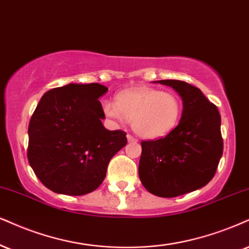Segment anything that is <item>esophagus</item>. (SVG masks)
Listing matches in <instances>:
<instances>
[{
  "mask_svg": "<svg viewBox=\"0 0 249 249\" xmlns=\"http://www.w3.org/2000/svg\"><path fill=\"white\" fill-rule=\"evenodd\" d=\"M127 139H128V142H135V143L137 142V139H135L133 135H130V134L127 135Z\"/></svg>",
  "mask_w": 249,
  "mask_h": 249,
  "instance_id": "esophagus-1",
  "label": "esophagus"
}]
</instances>
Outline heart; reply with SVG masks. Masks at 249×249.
Wrapping results in <instances>:
<instances>
[{
  "label": "heart",
  "instance_id": "1",
  "mask_svg": "<svg viewBox=\"0 0 249 249\" xmlns=\"http://www.w3.org/2000/svg\"><path fill=\"white\" fill-rule=\"evenodd\" d=\"M103 109L108 118L118 121L130 120L134 131L143 139L156 140L177 127L182 103L174 92L134 88L119 93L116 103L104 101Z\"/></svg>",
  "mask_w": 249,
  "mask_h": 249
}]
</instances>
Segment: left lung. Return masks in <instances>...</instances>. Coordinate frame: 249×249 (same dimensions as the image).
Wrapping results in <instances>:
<instances>
[{
  "label": "left lung",
  "mask_w": 249,
  "mask_h": 249,
  "mask_svg": "<svg viewBox=\"0 0 249 249\" xmlns=\"http://www.w3.org/2000/svg\"><path fill=\"white\" fill-rule=\"evenodd\" d=\"M158 83L180 94L182 115L165 137L141 142L139 176L151 194L176 197L202 188L216 174L224 148L220 114L196 87L177 79Z\"/></svg>",
  "instance_id": "obj_1"
}]
</instances>
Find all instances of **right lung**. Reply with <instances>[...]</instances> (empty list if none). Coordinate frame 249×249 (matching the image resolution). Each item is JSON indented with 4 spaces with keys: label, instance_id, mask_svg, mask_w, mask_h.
Listing matches in <instances>:
<instances>
[{
    "label": "right lung",
    "instance_id": "add662e5",
    "mask_svg": "<svg viewBox=\"0 0 249 249\" xmlns=\"http://www.w3.org/2000/svg\"><path fill=\"white\" fill-rule=\"evenodd\" d=\"M108 89L98 83L68 84L47 91L29 124L27 159L42 185L59 194L96 190L107 166L127 144V133L107 130L99 98Z\"/></svg>",
    "mask_w": 249,
    "mask_h": 249
}]
</instances>
